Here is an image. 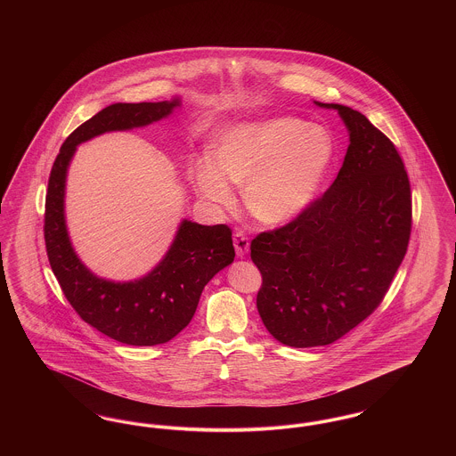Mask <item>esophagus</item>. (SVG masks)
<instances>
[{
	"mask_svg": "<svg viewBox=\"0 0 456 456\" xmlns=\"http://www.w3.org/2000/svg\"><path fill=\"white\" fill-rule=\"evenodd\" d=\"M234 248H236V255H238L239 258L248 255V251H249V239L246 238L244 232L238 231L234 234Z\"/></svg>",
	"mask_w": 456,
	"mask_h": 456,
	"instance_id": "1",
	"label": "esophagus"
}]
</instances>
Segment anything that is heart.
<instances>
[{"instance_id": "1", "label": "heart", "mask_w": 456, "mask_h": 456, "mask_svg": "<svg viewBox=\"0 0 456 456\" xmlns=\"http://www.w3.org/2000/svg\"><path fill=\"white\" fill-rule=\"evenodd\" d=\"M335 160L330 131L296 118L242 123L220 131L210 160L196 164L198 193L229 205L227 183L244 186L248 212L268 225L303 214L325 183Z\"/></svg>"}]
</instances>
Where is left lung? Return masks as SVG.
Listing matches in <instances>:
<instances>
[{
  "mask_svg": "<svg viewBox=\"0 0 456 456\" xmlns=\"http://www.w3.org/2000/svg\"><path fill=\"white\" fill-rule=\"evenodd\" d=\"M335 109L348 131L337 179L277 231L251 242L263 275L256 307L275 340L296 348L342 338L383 301L412 227L411 183L390 140L359 110Z\"/></svg>",
  "mask_w": 456,
  "mask_h": 456,
  "instance_id": "1",
  "label": "left lung"
}]
</instances>
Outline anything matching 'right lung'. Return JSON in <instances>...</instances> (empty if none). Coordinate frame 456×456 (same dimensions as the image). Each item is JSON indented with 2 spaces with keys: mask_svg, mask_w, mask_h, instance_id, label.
<instances>
[{
  "mask_svg": "<svg viewBox=\"0 0 456 456\" xmlns=\"http://www.w3.org/2000/svg\"><path fill=\"white\" fill-rule=\"evenodd\" d=\"M179 106V95L162 102L110 104L66 138L49 175L44 239L53 273L86 323L126 346L166 344L188 326L205 285L234 261L232 232L224 224L201 225L183 218L167 253L147 275L128 282L97 277L69 240L66 175L80 143L109 131L149 126Z\"/></svg>",
  "mask_w": 456,
  "mask_h": 456,
  "instance_id": "add662e5",
  "label": "right lung"
}]
</instances>
